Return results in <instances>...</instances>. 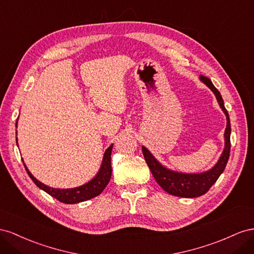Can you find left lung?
I'll use <instances>...</instances> for the list:
<instances>
[{"label":"left lung","mask_w":254,"mask_h":254,"mask_svg":"<svg viewBox=\"0 0 254 254\" xmlns=\"http://www.w3.org/2000/svg\"><path fill=\"white\" fill-rule=\"evenodd\" d=\"M200 79L205 85H207L215 93L221 110L227 116V127H226V132H224L226 146H224V150L222 152L218 163H217L211 170H208L206 172L199 173V175H186V173H180V172H175L169 169H166L156 161L154 156L152 155L146 148L142 147V153H143L144 159H146L152 175H153L158 185L168 193L177 195V197H182V198H195V197H200V195L207 192L209 188L213 186V184L217 180H218V178L223 172L224 168H226L227 166L228 159L230 157L231 123H230L228 111L226 110V107H224L223 100L220 92L213 85L211 79L203 75L200 76Z\"/></svg>","instance_id":"obj_1"}]
</instances>
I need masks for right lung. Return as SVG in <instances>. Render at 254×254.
<instances>
[{
    "label": "right lung",
    "instance_id": "right-lung-1",
    "mask_svg": "<svg viewBox=\"0 0 254 254\" xmlns=\"http://www.w3.org/2000/svg\"><path fill=\"white\" fill-rule=\"evenodd\" d=\"M113 150V144L108 147L105 151L102 166H101L100 171L98 175L93 178L90 182L86 183L79 187L70 188V190H56V188H51L34 178L32 173L28 171L26 166L24 165L25 170L27 175L33 180V182L37 185L42 190L48 192L50 195H52L56 200H59L63 203L66 204H74L78 202H83L86 200H89L91 198H95L99 195L101 192L104 190V188L110 182V179L112 177V165H111V154Z\"/></svg>",
    "mask_w": 254,
    "mask_h": 254
}]
</instances>
